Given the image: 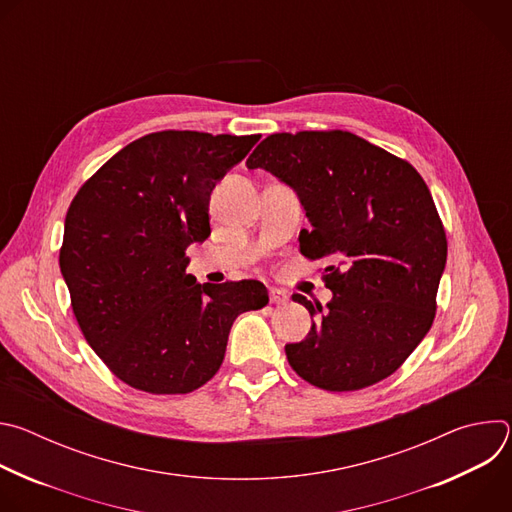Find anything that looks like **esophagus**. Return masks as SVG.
<instances>
[{"label": "esophagus", "mask_w": 512, "mask_h": 512, "mask_svg": "<svg viewBox=\"0 0 512 512\" xmlns=\"http://www.w3.org/2000/svg\"><path fill=\"white\" fill-rule=\"evenodd\" d=\"M269 300L271 304H277V306H283L289 302V294L285 289H279V287H271L269 289Z\"/></svg>", "instance_id": "34e87169"}]
</instances>
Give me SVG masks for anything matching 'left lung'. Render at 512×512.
I'll use <instances>...</instances> for the list:
<instances>
[{"instance_id":"8db88e82","label":"left lung","mask_w":512,"mask_h":512,"mask_svg":"<svg viewBox=\"0 0 512 512\" xmlns=\"http://www.w3.org/2000/svg\"><path fill=\"white\" fill-rule=\"evenodd\" d=\"M247 168L267 170L298 194L310 231L308 259L330 257L332 300L322 310L294 294L312 322L306 340L285 344L304 381L356 391L393 375L429 332L448 241L419 172L350 131L265 137Z\"/></svg>"}]
</instances>
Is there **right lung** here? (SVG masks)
Listing matches in <instances>:
<instances>
[{"label": "right lung", "instance_id": "add662e5", "mask_svg": "<svg viewBox=\"0 0 512 512\" xmlns=\"http://www.w3.org/2000/svg\"><path fill=\"white\" fill-rule=\"evenodd\" d=\"M261 135L158 131L117 152L72 198L60 271L75 318L133 389L184 395L221 369L235 318L267 306L261 281L198 283L186 249L210 235L218 180Z\"/></svg>", "mask_w": 512, "mask_h": 512}]
</instances>
